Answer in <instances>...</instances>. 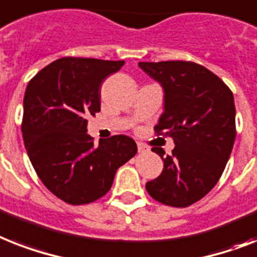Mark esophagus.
I'll return each instance as SVG.
<instances>
[{"label":"esophagus","instance_id":"34e87169","mask_svg":"<svg viewBox=\"0 0 257 257\" xmlns=\"http://www.w3.org/2000/svg\"><path fill=\"white\" fill-rule=\"evenodd\" d=\"M138 151L141 152V154H143V152H147L148 151L147 146H146L144 143H138Z\"/></svg>","mask_w":257,"mask_h":257}]
</instances>
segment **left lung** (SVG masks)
<instances>
[{
	"label": "left lung",
	"mask_w": 257,
	"mask_h": 257,
	"mask_svg": "<svg viewBox=\"0 0 257 257\" xmlns=\"http://www.w3.org/2000/svg\"><path fill=\"white\" fill-rule=\"evenodd\" d=\"M139 67L164 88V113L155 126L158 137L175 142L162 175L146 184L158 202L188 207L213 189L230 158L236 137L231 89L217 75L193 61H141Z\"/></svg>",
	"instance_id": "obj_1"
}]
</instances>
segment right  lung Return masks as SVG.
Here are the masks:
<instances>
[{
    "label": "right lung",
    "mask_w": 257,
    "mask_h": 257,
    "mask_svg": "<svg viewBox=\"0 0 257 257\" xmlns=\"http://www.w3.org/2000/svg\"><path fill=\"white\" fill-rule=\"evenodd\" d=\"M123 60L61 57L29 81L23 98L22 135L30 162L52 194L69 205L94 202L109 192L137 143L114 135L94 146L88 116L101 110V82Z\"/></svg>",
    "instance_id": "obj_1"
}]
</instances>
